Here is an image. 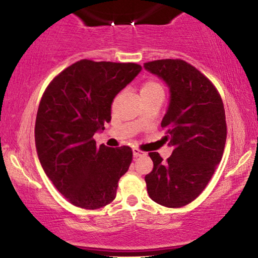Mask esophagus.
<instances>
[{
	"instance_id": "1",
	"label": "esophagus",
	"mask_w": 258,
	"mask_h": 258,
	"mask_svg": "<svg viewBox=\"0 0 258 258\" xmlns=\"http://www.w3.org/2000/svg\"><path fill=\"white\" fill-rule=\"evenodd\" d=\"M133 154H134V157H140V156H143V155L146 153H144V151H142V150H140L139 148H134Z\"/></svg>"
}]
</instances>
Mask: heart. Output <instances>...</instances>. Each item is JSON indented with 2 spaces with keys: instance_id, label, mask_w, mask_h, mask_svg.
<instances>
[{
  "instance_id": "heart-1",
  "label": "heart",
  "mask_w": 258,
  "mask_h": 258,
  "mask_svg": "<svg viewBox=\"0 0 258 258\" xmlns=\"http://www.w3.org/2000/svg\"><path fill=\"white\" fill-rule=\"evenodd\" d=\"M163 94V86L155 80H148L141 87V95H151V94Z\"/></svg>"
}]
</instances>
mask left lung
I'll return each mask as SVG.
<instances>
[{
	"label": "left lung",
	"instance_id": "1",
	"mask_svg": "<svg viewBox=\"0 0 258 258\" xmlns=\"http://www.w3.org/2000/svg\"><path fill=\"white\" fill-rule=\"evenodd\" d=\"M144 68L170 88V103L161 126L174 148L167 161L158 153H149L154 168L146 175L147 190L154 202L181 208L202 194L223 156L224 105L213 82L183 59H156L144 63Z\"/></svg>",
	"mask_w": 258,
	"mask_h": 258
}]
</instances>
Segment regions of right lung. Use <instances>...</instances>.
<instances>
[{
	"label": "right lung",
	"instance_id": "obj_1",
	"mask_svg": "<svg viewBox=\"0 0 258 258\" xmlns=\"http://www.w3.org/2000/svg\"><path fill=\"white\" fill-rule=\"evenodd\" d=\"M141 69L137 63L81 59L55 76L42 95L35 123L38 160L75 207L95 210L115 200L133 150L98 147L94 135L110 122L115 96Z\"/></svg>",
	"mask_w": 258,
	"mask_h": 258
}]
</instances>
